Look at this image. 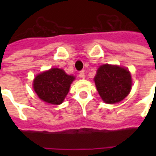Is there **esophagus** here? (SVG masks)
Instances as JSON below:
<instances>
[{
	"mask_svg": "<svg viewBox=\"0 0 156 156\" xmlns=\"http://www.w3.org/2000/svg\"><path fill=\"white\" fill-rule=\"evenodd\" d=\"M78 76H79V77H80L81 78H85L84 72H83V71L79 72V74H78Z\"/></svg>",
	"mask_w": 156,
	"mask_h": 156,
	"instance_id": "1",
	"label": "esophagus"
}]
</instances>
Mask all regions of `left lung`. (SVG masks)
Returning <instances> with one entry per match:
<instances>
[{
	"mask_svg": "<svg viewBox=\"0 0 156 156\" xmlns=\"http://www.w3.org/2000/svg\"><path fill=\"white\" fill-rule=\"evenodd\" d=\"M94 83L98 94L106 104H117L126 98L132 87L127 68L117 65L104 64L97 70Z\"/></svg>",
	"mask_w": 156,
	"mask_h": 156,
	"instance_id": "1",
	"label": "left lung"
}]
</instances>
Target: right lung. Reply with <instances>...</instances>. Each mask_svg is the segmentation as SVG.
<instances>
[{
    "instance_id": "obj_1",
    "label": "right lung",
    "mask_w": 156,
    "mask_h": 156,
    "mask_svg": "<svg viewBox=\"0 0 156 156\" xmlns=\"http://www.w3.org/2000/svg\"><path fill=\"white\" fill-rule=\"evenodd\" d=\"M74 79V76L67 74L64 70L53 68L36 76L33 89L42 101L51 105H61Z\"/></svg>"
}]
</instances>
